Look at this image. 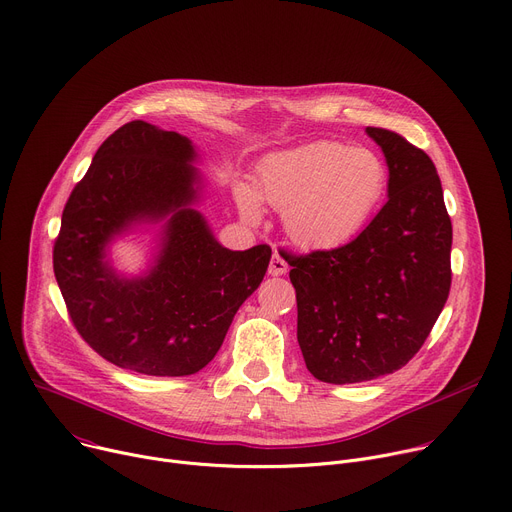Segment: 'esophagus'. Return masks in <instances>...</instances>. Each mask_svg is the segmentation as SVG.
Here are the masks:
<instances>
[{"label":"esophagus","mask_w":512,"mask_h":512,"mask_svg":"<svg viewBox=\"0 0 512 512\" xmlns=\"http://www.w3.org/2000/svg\"><path fill=\"white\" fill-rule=\"evenodd\" d=\"M269 275H273V277H277V275H284L286 271H288V263H286V259L280 255V253H273L271 255V261H269Z\"/></svg>","instance_id":"obj_1"}]
</instances>
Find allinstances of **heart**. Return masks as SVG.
Masks as SVG:
<instances>
[{"instance_id": "heart-1", "label": "heart", "mask_w": 512, "mask_h": 512, "mask_svg": "<svg viewBox=\"0 0 512 512\" xmlns=\"http://www.w3.org/2000/svg\"><path fill=\"white\" fill-rule=\"evenodd\" d=\"M388 165L367 147L316 141L265 157L255 190L237 185L249 222L261 218L259 200L282 212L286 235L304 249L349 243L380 210L388 192Z\"/></svg>"}]
</instances>
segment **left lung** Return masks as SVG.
Returning <instances> with one entry per match:
<instances>
[{
	"label": "left lung",
	"mask_w": 512,
	"mask_h": 512,
	"mask_svg": "<svg viewBox=\"0 0 512 512\" xmlns=\"http://www.w3.org/2000/svg\"><path fill=\"white\" fill-rule=\"evenodd\" d=\"M388 163V202L351 243L288 255L298 343L310 374L357 384L404 367L451 288V220L429 155L386 128H365Z\"/></svg>",
	"instance_id": "left-lung-1"
}]
</instances>
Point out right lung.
I'll return each mask as SVG.
<instances>
[{"label":"right lung","mask_w":512,"mask_h":512,"mask_svg":"<svg viewBox=\"0 0 512 512\" xmlns=\"http://www.w3.org/2000/svg\"><path fill=\"white\" fill-rule=\"evenodd\" d=\"M188 136L132 120L110 134L71 192L53 267L83 341L145 376H192L218 353L271 249L222 247L196 210L202 175ZM163 221L152 267L118 274L107 247L138 223Z\"/></svg>","instance_id":"1"}]
</instances>
